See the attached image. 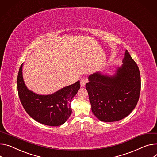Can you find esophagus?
Wrapping results in <instances>:
<instances>
[{"label":"esophagus","mask_w":157,"mask_h":157,"mask_svg":"<svg viewBox=\"0 0 157 157\" xmlns=\"http://www.w3.org/2000/svg\"><path fill=\"white\" fill-rule=\"evenodd\" d=\"M88 82V80L86 78H82L80 80V85L81 87H85L86 83Z\"/></svg>","instance_id":"esophagus-1"}]
</instances>
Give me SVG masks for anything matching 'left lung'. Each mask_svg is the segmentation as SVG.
<instances>
[{
  "label": "left lung",
  "instance_id": "8db88e82",
  "mask_svg": "<svg viewBox=\"0 0 157 157\" xmlns=\"http://www.w3.org/2000/svg\"><path fill=\"white\" fill-rule=\"evenodd\" d=\"M122 62L113 76L98 72L88 77L86 89L91 110L101 121L114 122L125 118L139 100L140 72L127 50Z\"/></svg>",
  "mask_w": 157,
  "mask_h": 157
}]
</instances>
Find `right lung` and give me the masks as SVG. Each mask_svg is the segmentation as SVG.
<instances>
[{"label":"right lung","instance_id":"obj_1","mask_svg":"<svg viewBox=\"0 0 157 157\" xmlns=\"http://www.w3.org/2000/svg\"><path fill=\"white\" fill-rule=\"evenodd\" d=\"M21 65L17 85L22 105L29 116L37 122L50 126L63 124L72 113L71 102L80 88L79 81L48 95H39L29 90L23 81Z\"/></svg>","mask_w":157,"mask_h":157}]
</instances>
